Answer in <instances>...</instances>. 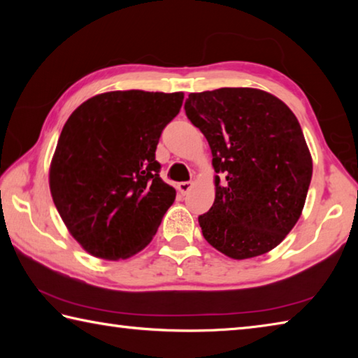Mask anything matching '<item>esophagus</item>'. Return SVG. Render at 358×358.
<instances>
[{"label":"esophagus","instance_id":"34e87169","mask_svg":"<svg viewBox=\"0 0 358 358\" xmlns=\"http://www.w3.org/2000/svg\"><path fill=\"white\" fill-rule=\"evenodd\" d=\"M194 183L192 181H181V183L177 185V189L181 192V194H187L191 189H192Z\"/></svg>","mask_w":358,"mask_h":358}]
</instances>
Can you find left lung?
Returning a JSON list of instances; mask_svg holds the SVG:
<instances>
[{"mask_svg": "<svg viewBox=\"0 0 358 358\" xmlns=\"http://www.w3.org/2000/svg\"><path fill=\"white\" fill-rule=\"evenodd\" d=\"M186 117L213 156L215 202L199 216L208 243L235 260L276 248L301 216L313 157L294 112L257 88L191 93Z\"/></svg>", "mask_w": 358, "mask_h": 358, "instance_id": "8db88e82", "label": "left lung"}]
</instances>
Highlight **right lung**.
<instances>
[{
  "label": "right lung",
  "instance_id": "1",
  "mask_svg": "<svg viewBox=\"0 0 358 358\" xmlns=\"http://www.w3.org/2000/svg\"><path fill=\"white\" fill-rule=\"evenodd\" d=\"M183 98L181 92H107L64 123L48 185L66 229L92 256L124 260L153 240L175 201L155 151Z\"/></svg>",
  "mask_w": 358,
  "mask_h": 358
}]
</instances>
